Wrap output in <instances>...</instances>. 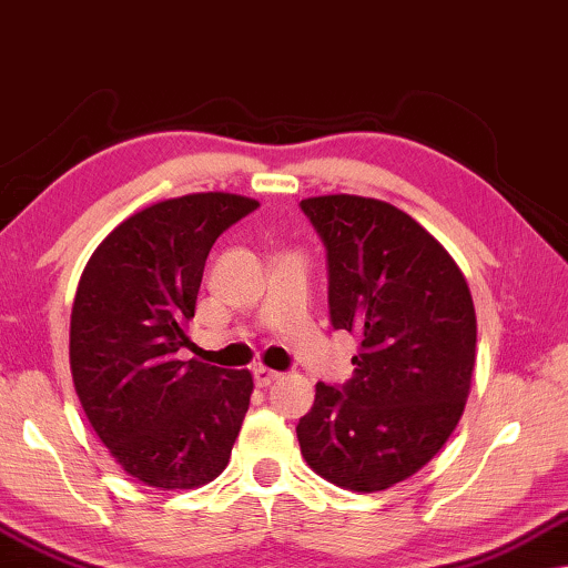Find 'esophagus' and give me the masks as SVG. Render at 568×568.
<instances>
[{
    "mask_svg": "<svg viewBox=\"0 0 568 568\" xmlns=\"http://www.w3.org/2000/svg\"><path fill=\"white\" fill-rule=\"evenodd\" d=\"M277 378H281V373L277 371H270V367H265V365L254 367V381H257L260 388H267L270 383H275Z\"/></svg>",
    "mask_w": 568,
    "mask_h": 568,
    "instance_id": "esophagus-1",
    "label": "esophagus"
}]
</instances>
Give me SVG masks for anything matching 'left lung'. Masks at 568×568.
Masks as SVG:
<instances>
[{
  "mask_svg": "<svg viewBox=\"0 0 568 568\" xmlns=\"http://www.w3.org/2000/svg\"><path fill=\"white\" fill-rule=\"evenodd\" d=\"M329 252V311L361 334L345 388L316 383L301 453L347 491L390 489L440 453L466 409L476 308L450 252L402 207L363 195L301 201Z\"/></svg>",
  "mask_w": 568,
  "mask_h": 568,
  "instance_id": "1",
  "label": "left lung"
}]
</instances>
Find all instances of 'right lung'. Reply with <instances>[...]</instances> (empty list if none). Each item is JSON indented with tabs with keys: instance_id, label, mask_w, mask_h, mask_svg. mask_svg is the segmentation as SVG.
<instances>
[{
	"instance_id": "add662e5",
	"label": "right lung",
	"mask_w": 568,
	"mask_h": 568,
	"mask_svg": "<svg viewBox=\"0 0 568 568\" xmlns=\"http://www.w3.org/2000/svg\"><path fill=\"white\" fill-rule=\"evenodd\" d=\"M257 205L234 193L146 205L102 239L79 277L74 390L118 466L151 489H197L229 466L252 373L178 361V349L190 342L207 252Z\"/></svg>"
}]
</instances>
